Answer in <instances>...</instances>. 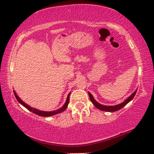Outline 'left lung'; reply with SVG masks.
Here are the masks:
<instances>
[{
  "instance_id": "left-lung-1",
  "label": "left lung",
  "mask_w": 154,
  "mask_h": 154,
  "mask_svg": "<svg viewBox=\"0 0 154 154\" xmlns=\"http://www.w3.org/2000/svg\"><path fill=\"white\" fill-rule=\"evenodd\" d=\"M137 89L131 95H130L128 99H126L124 101L123 103H120L119 104H117V105L115 106H106V105H103V104H101L100 103H99L94 100V97H93L92 94H91L89 92V98L91 99V101L93 103V104L94 105V106L97 107L98 109H99L100 110H103V111H106V112H114V111H117L120 109H122L124 106L128 103L130 101H131L132 100V99H134V97L135 94L137 92Z\"/></svg>"
}]
</instances>
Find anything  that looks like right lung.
<instances>
[{
  "mask_svg": "<svg viewBox=\"0 0 154 154\" xmlns=\"http://www.w3.org/2000/svg\"><path fill=\"white\" fill-rule=\"evenodd\" d=\"M14 91V96L16 97V99H17L18 102L20 103L21 104H22V105L24 106L25 108H26L28 110L31 111V112H34L35 114H38V115H39V116H45V117L53 116V115H55V114H56L63 112V111L67 109V107L68 106L69 101V96H70V94H71V93H69V94L67 95L66 102H65V103L64 104V105L62 107H61L60 109H59L57 110H55L54 111H50V112H45V111H42V110H38L36 109H34V108H32L29 105H28L27 104H26L25 103L23 102V101L20 99V98L17 96V94H16V93H15L14 91Z\"/></svg>",
  "mask_w": 154,
  "mask_h": 154,
  "instance_id": "right-lung-1",
  "label": "right lung"
}]
</instances>
